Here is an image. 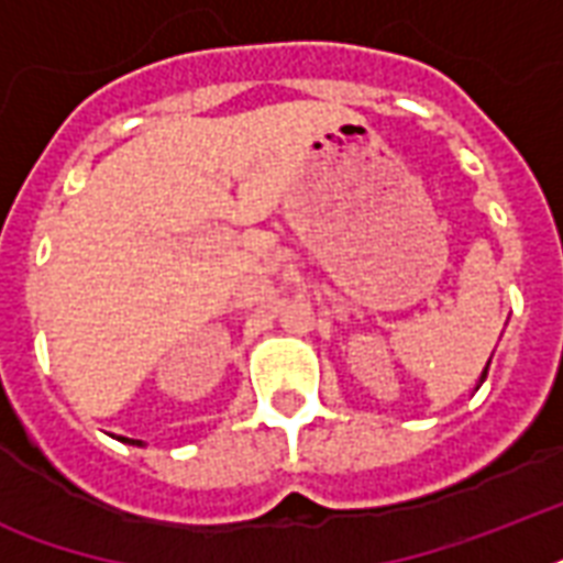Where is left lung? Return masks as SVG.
I'll list each match as a JSON object with an SVG mask.
<instances>
[{"label":"left lung","instance_id":"left-lung-1","mask_svg":"<svg viewBox=\"0 0 563 563\" xmlns=\"http://www.w3.org/2000/svg\"><path fill=\"white\" fill-rule=\"evenodd\" d=\"M482 379H485V374H482Z\"/></svg>","mask_w":563,"mask_h":563}]
</instances>
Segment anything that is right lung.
Here are the masks:
<instances>
[{
  "label": "right lung",
  "instance_id": "1",
  "mask_svg": "<svg viewBox=\"0 0 563 563\" xmlns=\"http://www.w3.org/2000/svg\"><path fill=\"white\" fill-rule=\"evenodd\" d=\"M131 444H140V441H131Z\"/></svg>",
  "mask_w": 563,
  "mask_h": 563
}]
</instances>
